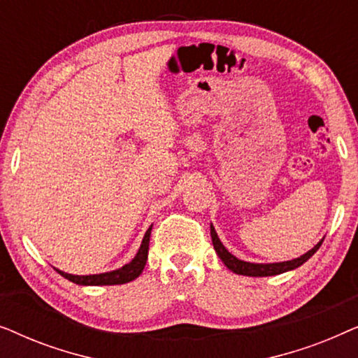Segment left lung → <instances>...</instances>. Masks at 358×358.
Listing matches in <instances>:
<instances>
[{"mask_svg": "<svg viewBox=\"0 0 358 358\" xmlns=\"http://www.w3.org/2000/svg\"><path fill=\"white\" fill-rule=\"evenodd\" d=\"M210 234H212L215 251H217L218 257L222 259L224 266H227L229 271H233L234 273H239V275H248V277H268V275H278V273L293 271V268L300 267L301 264H305L308 259H310L313 254L320 249L321 243H322V241H320L315 248L311 249V251L303 254L301 257L293 259V261L275 262V264H252V262H244V261H241V259L234 257L231 252H228V249L223 246L222 241H220L218 234H217V231H215L213 227L210 228Z\"/></svg>", "mask_w": 358, "mask_h": 358, "instance_id": "1", "label": "left lung"}]
</instances>
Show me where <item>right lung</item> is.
I'll use <instances>...</instances> for the list:
<instances>
[{"instance_id": "add662e5", "label": "right lung", "mask_w": 358, "mask_h": 358, "mask_svg": "<svg viewBox=\"0 0 358 358\" xmlns=\"http://www.w3.org/2000/svg\"><path fill=\"white\" fill-rule=\"evenodd\" d=\"M150 234H151V227L148 231L145 233L143 241H141V246L136 252V256L131 259V262L125 264L122 268H117V271L106 272V273H97V275H71V273L57 272L60 273L62 277L68 278V280L73 283H78V285H122V283L135 280L136 277L143 272L146 259H148V246H150Z\"/></svg>"}]
</instances>
